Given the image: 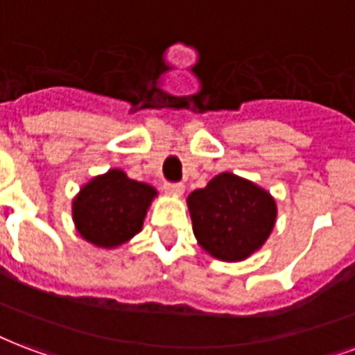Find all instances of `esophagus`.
<instances>
[{
    "label": "esophagus",
    "instance_id": "34e87169",
    "mask_svg": "<svg viewBox=\"0 0 355 355\" xmlns=\"http://www.w3.org/2000/svg\"><path fill=\"white\" fill-rule=\"evenodd\" d=\"M162 187H164V191L170 194H183V191H185V185H183V183H164Z\"/></svg>",
    "mask_w": 355,
    "mask_h": 355
}]
</instances>
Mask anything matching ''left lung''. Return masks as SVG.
I'll use <instances>...</instances> for the list:
<instances>
[{
  "label": "left lung",
  "instance_id": "8db88e82",
  "mask_svg": "<svg viewBox=\"0 0 355 355\" xmlns=\"http://www.w3.org/2000/svg\"><path fill=\"white\" fill-rule=\"evenodd\" d=\"M187 204L202 249L225 262L250 257L275 226L271 194L230 172L215 175L207 187L189 194Z\"/></svg>",
  "mask_w": 355,
  "mask_h": 355
}]
</instances>
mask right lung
I'll return each instance as SVG.
<instances>
[{
	"label": "right lung",
	"instance_id": "right-lung-1",
	"mask_svg": "<svg viewBox=\"0 0 355 355\" xmlns=\"http://www.w3.org/2000/svg\"><path fill=\"white\" fill-rule=\"evenodd\" d=\"M157 194L151 185L130 180L121 170L93 178L73 202L80 236L97 247H117L142 230L148 206Z\"/></svg>",
	"mask_w": 355,
	"mask_h": 355
}]
</instances>
